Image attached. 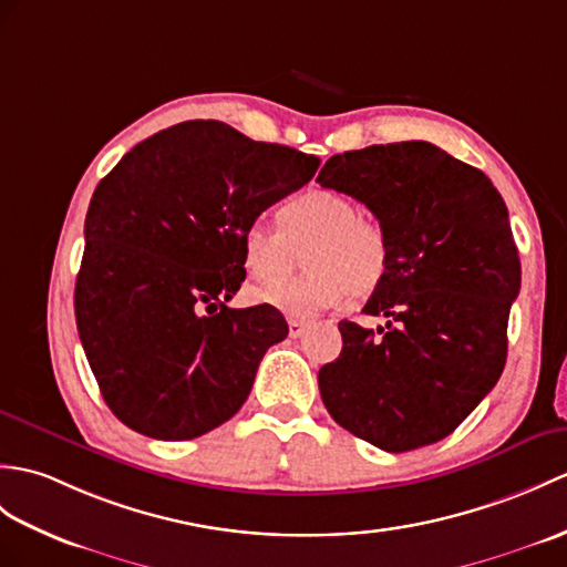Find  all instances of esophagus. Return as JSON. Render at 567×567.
Returning <instances> with one entry per match:
<instances>
[{
  "label": "esophagus",
  "instance_id": "esophagus-1",
  "mask_svg": "<svg viewBox=\"0 0 567 567\" xmlns=\"http://www.w3.org/2000/svg\"><path fill=\"white\" fill-rule=\"evenodd\" d=\"M287 323H289V336L292 338H299L307 331V321H301V319H289Z\"/></svg>",
  "mask_w": 567,
  "mask_h": 567
}]
</instances>
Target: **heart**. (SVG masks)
I'll return each instance as SVG.
<instances>
[{"label":"heart","instance_id":"1","mask_svg":"<svg viewBox=\"0 0 567 567\" xmlns=\"http://www.w3.org/2000/svg\"><path fill=\"white\" fill-rule=\"evenodd\" d=\"M307 252V276L280 281ZM244 260L262 280L256 297L292 316H311L338 301L364 299L384 282L391 262L386 231L360 217L352 197L316 188L282 207V227L258 217L244 231ZM278 279V284H270Z\"/></svg>","mask_w":567,"mask_h":567}]
</instances>
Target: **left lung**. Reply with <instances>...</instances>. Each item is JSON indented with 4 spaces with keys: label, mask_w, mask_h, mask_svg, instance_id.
I'll return each instance as SVG.
<instances>
[{
    "label": "left lung",
    "mask_w": 567,
    "mask_h": 567,
    "mask_svg": "<svg viewBox=\"0 0 567 567\" xmlns=\"http://www.w3.org/2000/svg\"><path fill=\"white\" fill-rule=\"evenodd\" d=\"M316 181L370 207L391 246L364 305L386 328L338 323L343 350L319 370L323 405L384 452L440 442L505 370L522 266L503 197L483 171L417 140L336 154Z\"/></svg>",
    "instance_id": "left-lung-1"
}]
</instances>
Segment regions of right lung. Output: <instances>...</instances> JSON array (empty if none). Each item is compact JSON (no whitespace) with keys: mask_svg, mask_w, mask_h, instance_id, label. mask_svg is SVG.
<instances>
[{"mask_svg":"<svg viewBox=\"0 0 567 567\" xmlns=\"http://www.w3.org/2000/svg\"><path fill=\"white\" fill-rule=\"evenodd\" d=\"M319 159L188 121L130 150L91 197L76 331L101 396L130 430L181 442L219 427L287 336L270 307L229 309L244 231L313 178Z\"/></svg>","mask_w":567,"mask_h":567,"instance_id":"1","label":"right lung"}]
</instances>
